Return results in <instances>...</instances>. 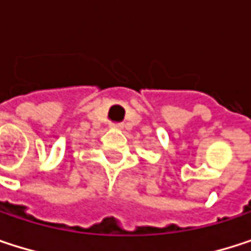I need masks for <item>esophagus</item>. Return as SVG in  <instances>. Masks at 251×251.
Here are the masks:
<instances>
[{
	"instance_id": "obj_1",
	"label": "esophagus",
	"mask_w": 251,
	"mask_h": 251,
	"mask_svg": "<svg viewBox=\"0 0 251 251\" xmlns=\"http://www.w3.org/2000/svg\"><path fill=\"white\" fill-rule=\"evenodd\" d=\"M112 127L113 129H122L124 126H122V124H112Z\"/></svg>"
}]
</instances>
